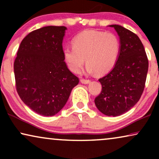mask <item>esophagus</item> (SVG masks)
I'll return each mask as SVG.
<instances>
[{
	"instance_id": "esophagus-1",
	"label": "esophagus",
	"mask_w": 159,
	"mask_h": 159,
	"mask_svg": "<svg viewBox=\"0 0 159 159\" xmlns=\"http://www.w3.org/2000/svg\"><path fill=\"white\" fill-rule=\"evenodd\" d=\"M80 82H81V83H82V84H89V83H90V80H89L82 79V80H80Z\"/></svg>"
}]
</instances>
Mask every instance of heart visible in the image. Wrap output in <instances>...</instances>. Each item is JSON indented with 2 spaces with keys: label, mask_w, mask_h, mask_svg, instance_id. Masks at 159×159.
<instances>
[{
  "label": "heart",
  "mask_w": 159,
  "mask_h": 159,
  "mask_svg": "<svg viewBox=\"0 0 159 159\" xmlns=\"http://www.w3.org/2000/svg\"><path fill=\"white\" fill-rule=\"evenodd\" d=\"M121 51L119 37L112 32L87 30L73 39V46L64 49V58L69 69L74 73L80 72L84 62L87 71H97L103 75L116 64Z\"/></svg>",
  "instance_id": "heart-1"
}]
</instances>
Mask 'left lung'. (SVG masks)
Wrapping results in <instances>:
<instances>
[{
	"label": "left lung",
	"mask_w": 159,
	"mask_h": 159,
	"mask_svg": "<svg viewBox=\"0 0 159 159\" xmlns=\"http://www.w3.org/2000/svg\"><path fill=\"white\" fill-rule=\"evenodd\" d=\"M114 27L119 37L121 51L114 68L99 79L102 90L95 99L96 107L106 116H117L131 109L144 90L148 60L138 36L120 25Z\"/></svg>",
	"instance_id": "1"
}]
</instances>
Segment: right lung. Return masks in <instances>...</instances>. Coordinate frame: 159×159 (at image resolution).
I'll list each match as a JSON object with an SVG mask.
<instances>
[{"instance_id":"1","label":"right lung","mask_w":159,"mask_h":159,"mask_svg":"<svg viewBox=\"0 0 159 159\" xmlns=\"http://www.w3.org/2000/svg\"><path fill=\"white\" fill-rule=\"evenodd\" d=\"M66 27L48 26L21 41L14 64L17 93L37 114L53 116L68 101L79 79L64 61L62 42Z\"/></svg>"}]
</instances>
